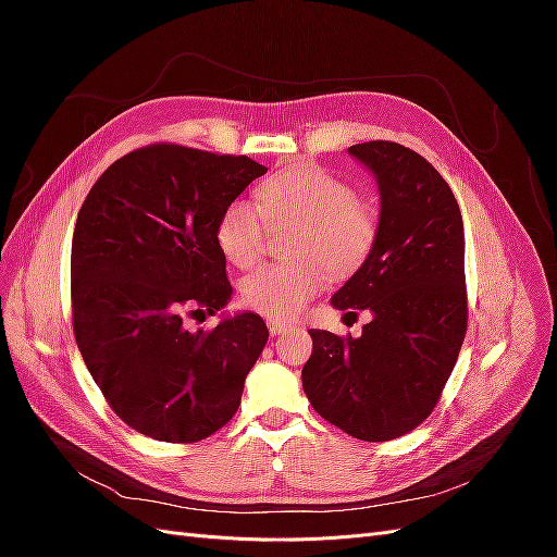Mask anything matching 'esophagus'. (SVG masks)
I'll return each instance as SVG.
<instances>
[{
	"mask_svg": "<svg viewBox=\"0 0 557 557\" xmlns=\"http://www.w3.org/2000/svg\"><path fill=\"white\" fill-rule=\"evenodd\" d=\"M267 327H269V332H272L274 336H276V334H285V332L293 330V325H290V323H283V320H269Z\"/></svg>",
	"mask_w": 557,
	"mask_h": 557,
	"instance_id": "1",
	"label": "esophagus"
}]
</instances>
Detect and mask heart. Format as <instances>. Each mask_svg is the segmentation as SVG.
Returning a JSON list of instances; mask_svg holds the SVG:
<instances>
[{
  "mask_svg": "<svg viewBox=\"0 0 557 557\" xmlns=\"http://www.w3.org/2000/svg\"><path fill=\"white\" fill-rule=\"evenodd\" d=\"M258 199L260 207L244 197L232 199L218 218L215 242L234 267L248 269L260 260L264 215L272 223L299 225L293 258L305 262L262 267L242 281L244 305L267 318H297L327 285V269L352 272L376 244V207L318 166L299 164L272 176L260 185Z\"/></svg>",
  "mask_w": 557,
  "mask_h": 557,
  "instance_id": "b5f03b06",
  "label": "heart"
}]
</instances>
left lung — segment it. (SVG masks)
<instances>
[{
  "instance_id": "1",
  "label": "left lung",
  "mask_w": 557,
  "mask_h": 557,
  "mask_svg": "<svg viewBox=\"0 0 557 557\" xmlns=\"http://www.w3.org/2000/svg\"><path fill=\"white\" fill-rule=\"evenodd\" d=\"M379 185V237L332 307L372 320L358 339L311 330V407L362 442H391L432 413L467 332L465 227L448 183L393 141L348 148Z\"/></svg>"
}]
</instances>
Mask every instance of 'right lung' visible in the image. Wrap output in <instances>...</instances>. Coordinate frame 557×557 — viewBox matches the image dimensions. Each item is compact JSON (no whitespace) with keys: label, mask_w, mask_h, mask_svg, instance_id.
<instances>
[{"label":"right lung","mask_w":557,"mask_h":557,"mask_svg":"<svg viewBox=\"0 0 557 557\" xmlns=\"http://www.w3.org/2000/svg\"><path fill=\"white\" fill-rule=\"evenodd\" d=\"M262 174L246 156L156 144L115 160L78 211L76 344L111 409L150 440H207L239 409L269 339L264 320L239 311L207 332L185 327L183 313L227 307L215 225Z\"/></svg>","instance_id":"add662e5"}]
</instances>
